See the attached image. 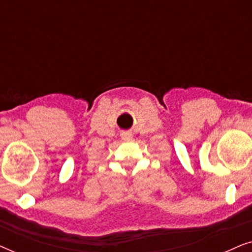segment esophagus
<instances>
[{"label":"esophagus","mask_w":252,"mask_h":252,"mask_svg":"<svg viewBox=\"0 0 252 252\" xmlns=\"http://www.w3.org/2000/svg\"><path fill=\"white\" fill-rule=\"evenodd\" d=\"M120 136L124 141H130L133 139V134L129 130H124V132L120 133Z\"/></svg>","instance_id":"1"}]
</instances>
